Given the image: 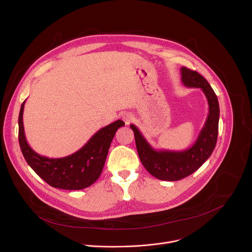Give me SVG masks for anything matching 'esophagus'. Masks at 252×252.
<instances>
[{"mask_svg": "<svg viewBox=\"0 0 252 252\" xmlns=\"http://www.w3.org/2000/svg\"><path fill=\"white\" fill-rule=\"evenodd\" d=\"M123 121L125 122V124H126V126H128V125L131 124L132 121H133L132 114H131V113H125V114H123Z\"/></svg>", "mask_w": 252, "mask_h": 252, "instance_id": "1", "label": "esophagus"}]
</instances>
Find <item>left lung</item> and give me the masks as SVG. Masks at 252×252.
<instances>
[{"instance_id": "obj_1", "label": "left lung", "mask_w": 252, "mask_h": 252, "mask_svg": "<svg viewBox=\"0 0 252 252\" xmlns=\"http://www.w3.org/2000/svg\"><path fill=\"white\" fill-rule=\"evenodd\" d=\"M181 81L186 87L200 88L209 104L206 123L194 144L183 151L155 150L133 125L138 154L147 171L160 180L176 181L195 172L212 155L216 147L219 127V101L208 81L195 71L181 66Z\"/></svg>"}]
</instances>
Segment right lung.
I'll return each instance as SVG.
<instances>
[{"label": "right lung", "mask_w": 252, "mask_h": 252, "mask_svg": "<svg viewBox=\"0 0 252 252\" xmlns=\"http://www.w3.org/2000/svg\"><path fill=\"white\" fill-rule=\"evenodd\" d=\"M24 104L25 101L21 105L18 119L19 145L28 165L53 188L79 190L90 187L101 174L112 139L125 123L119 120L100 128L74 154L63 158H47L33 151L26 141L23 126Z\"/></svg>", "instance_id": "right-lung-1"}]
</instances>
